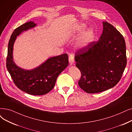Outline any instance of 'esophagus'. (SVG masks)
Here are the masks:
<instances>
[{"label":"esophagus","mask_w":132,"mask_h":132,"mask_svg":"<svg viewBox=\"0 0 132 132\" xmlns=\"http://www.w3.org/2000/svg\"><path fill=\"white\" fill-rule=\"evenodd\" d=\"M69 62L70 65H72L74 63V56L72 55H70L69 56Z\"/></svg>","instance_id":"esophagus-1"}]
</instances>
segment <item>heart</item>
<instances>
[{
	"instance_id": "heart-1",
	"label": "heart",
	"mask_w": 132,
	"mask_h": 132,
	"mask_svg": "<svg viewBox=\"0 0 132 132\" xmlns=\"http://www.w3.org/2000/svg\"><path fill=\"white\" fill-rule=\"evenodd\" d=\"M85 24H80L78 25L76 31H81L86 28ZM95 38V33L93 29H89L86 31L81 34L78 39V44L81 47H86L94 40Z\"/></svg>"
}]
</instances>
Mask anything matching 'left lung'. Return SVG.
<instances>
[{
    "mask_svg": "<svg viewBox=\"0 0 132 132\" xmlns=\"http://www.w3.org/2000/svg\"><path fill=\"white\" fill-rule=\"evenodd\" d=\"M99 40L78 50L76 66L81 71L80 88L94 94L114 87L122 77L127 64L125 40L114 26L103 22Z\"/></svg>",
    "mask_w": 132,
    "mask_h": 132,
    "instance_id": "8db88e82",
    "label": "left lung"
}]
</instances>
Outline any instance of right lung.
<instances>
[{"mask_svg":"<svg viewBox=\"0 0 132 132\" xmlns=\"http://www.w3.org/2000/svg\"><path fill=\"white\" fill-rule=\"evenodd\" d=\"M32 21L15 29L11 36L7 49L6 68L12 80L21 90L32 95H42L54 88L57 77L69 64L67 54L50 57L39 67L28 70L18 67L13 61V49L17 36L24 31L35 28Z\"/></svg>","mask_w":132,"mask_h":132,"instance_id":"1","label":"right lung"}]
</instances>
